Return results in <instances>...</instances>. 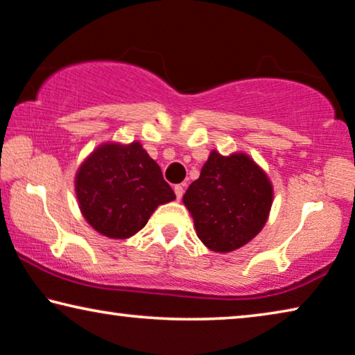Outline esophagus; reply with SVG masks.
Wrapping results in <instances>:
<instances>
[{"instance_id":"34e87169","label":"esophagus","mask_w":355,"mask_h":355,"mask_svg":"<svg viewBox=\"0 0 355 355\" xmlns=\"http://www.w3.org/2000/svg\"><path fill=\"white\" fill-rule=\"evenodd\" d=\"M173 191H175V196H177V200H180V199H182V196H183V193H184V189H183V187H182V184H175V188H173Z\"/></svg>"}]
</instances>
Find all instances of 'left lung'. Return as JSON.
Wrapping results in <instances>:
<instances>
[{"mask_svg":"<svg viewBox=\"0 0 355 355\" xmlns=\"http://www.w3.org/2000/svg\"><path fill=\"white\" fill-rule=\"evenodd\" d=\"M274 188L268 173L247 153L211 150L183 204L196 234L211 252L228 253L248 244L269 218Z\"/></svg>","mask_w":355,"mask_h":355,"instance_id":"8db88e82","label":"left lung"}]
</instances>
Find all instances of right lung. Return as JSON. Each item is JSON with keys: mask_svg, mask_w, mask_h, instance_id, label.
<instances>
[{"mask_svg": "<svg viewBox=\"0 0 355 355\" xmlns=\"http://www.w3.org/2000/svg\"><path fill=\"white\" fill-rule=\"evenodd\" d=\"M75 191L84 220L110 239H129L159 205L175 199L140 141L98 145L79 166Z\"/></svg>", "mask_w": 355, "mask_h": 355, "instance_id": "right-lung-1", "label": "right lung"}]
</instances>
